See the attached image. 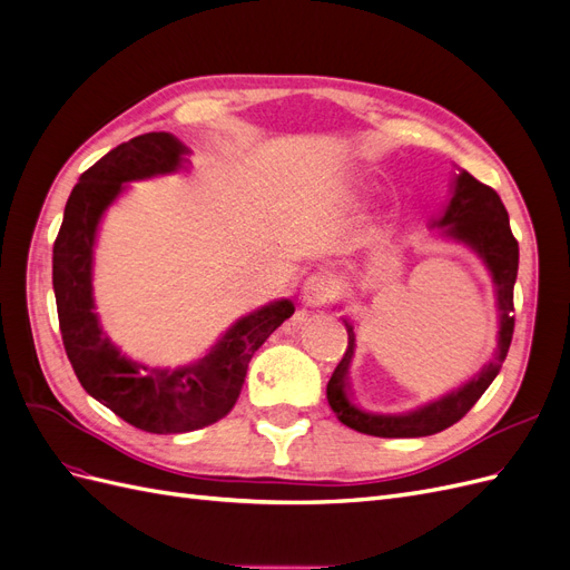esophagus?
I'll list each match as a JSON object with an SVG mask.
<instances>
[{"label": "esophagus", "mask_w": 570, "mask_h": 570, "mask_svg": "<svg viewBox=\"0 0 570 570\" xmlns=\"http://www.w3.org/2000/svg\"><path fill=\"white\" fill-rule=\"evenodd\" d=\"M302 295L308 306H323V304H331L335 299L337 287H335V281L331 278V275L316 273L304 283Z\"/></svg>", "instance_id": "esophagus-1"}]
</instances>
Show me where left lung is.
<instances>
[{
  "label": "left lung",
  "instance_id": "1",
  "mask_svg": "<svg viewBox=\"0 0 570 570\" xmlns=\"http://www.w3.org/2000/svg\"><path fill=\"white\" fill-rule=\"evenodd\" d=\"M438 226L444 228L450 237L461 239L471 245L482 262L492 271L497 285V302L499 314H502V327H499V350L494 361L482 368L471 383H465L456 392L442 396V400L416 409L411 413H400V416H383V413L364 411L352 400L350 387V361L354 354V325L344 321L347 327V350H344L340 364L327 381V404L335 411V416L356 433L373 435V438H425L442 433L444 428L461 421L465 413L473 409L492 381L502 368L509 344L513 337V283L519 273V239L513 237L509 226V214L502 199L494 189L485 183L475 180L471 174L456 178L454 197L446 206L444 216L438 220Z\"/></svg>",
  "mask_w": 570,
  "mask_h": 570
}]
</instances>
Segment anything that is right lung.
<instances>
[{
  "instance_id": "add662e5",
  "label": "right lung",
  "mask_w": 570,
  "mask_h": 570,
  "mask_svg": "<svg viewBox=\"0 0 570 570\" xmlns=\"http://www.w3.org/2000/svg\"><path fill=\"white\" fill-rule=\"evenodd\" d=\"M185 145L168 132L137 135L118 145L80 176L66 202L55 239L51 283L68 361L97 402L145 433H189L228 416L254 352L281 327L295 304L283 299L237 321L216 347L193 366L145 368L116 350L92 312V245L97 223L124 183L170 174Z\"/></svg>"
}]
</instances>
